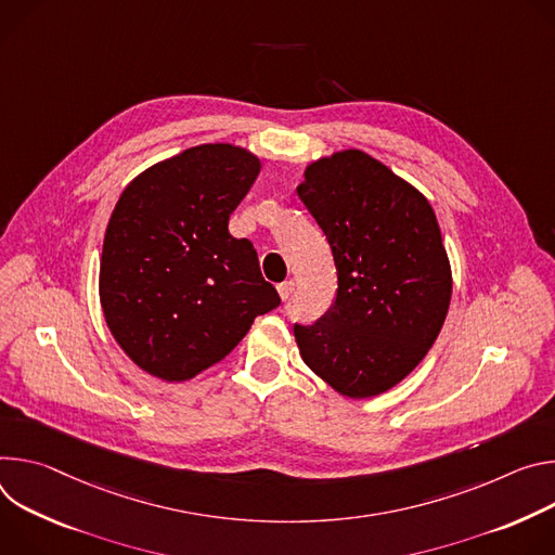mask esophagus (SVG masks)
Returning a JSON list of instances; mask_svg holds the SVG:
<instances>
[{
  "instance_id": "esophagus-1",
  "label": "esophagus",
  "mask_w": 555,
  "mask_h": 555,
  "mask_svg": "<svg viewBox=\"0 0 555 555\" xmlns=\"http://www.w3.org/2000/svg\"><path fill=\"white\" fill-rule=\"evenodd\" d=\"M293 280H286V282H282V284H278V293H280V297H282V301H286L291 295H293Z\"/></svg>"
}]
</instances>
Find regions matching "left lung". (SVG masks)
Masks as SVG:
<instances>
[{"mask_svg":"<svg viewBox=\"0 0 555 555\" xmlns=\"http://www.w3.org/2000/svg\"><path fill=\"white\" fill-rule=\"evenodd\" d=\"M297 196L337 269L331 309L293 328L299 354L344 397L382 395L433 348L450 309L452 269L435 209L361 150L311 163Z\"/></svg>","mask_w":555,"mask_h":555,"instance_id":"obj_1","label":"left lung"}]
</instances>
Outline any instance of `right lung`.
<instances>
[{
    "label": "right lung",
    "mask_w": 555,
    "mask_h": 555,
    "mask_svg": "<svg viewBox=\"0 0 555 555\" xmlns=\"http://www.w3.org/2000/svg\"><path fill=\"white\" fill-rule=\"evenodd\" d=\"M258 173L249 150L207 143L122 190L105 229L99 295L109 333L145 373L188 382L280 306L254 244L229 233Z\"/></svg>",
    "instance_id": "obj_1"
}]
</instances>
